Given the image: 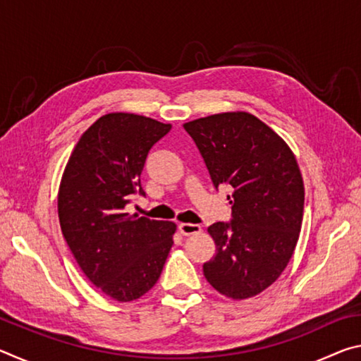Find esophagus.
Here are the masks:
<instances>
[{
	"mask_svg": "<svg viewBox=\"0 0 361 361\" xmlns=\"http://www.w3.org/2000/svg\"><path fill=\"white\" fill-rule=\"evenodd\" d=\"M178 231L181 232L183 235H194V234H199L200 231V226L199 224H192V223H180L178 224Z\"/></svg>",
	"mask_w": 361,
	"mask_h": 361,
	"instance_id": "esophagus-1",
	"label": "esophagus"
}]
</instances>
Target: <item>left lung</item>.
Returning a JSON list of instances; mask_svg holds the SVG:
<instances>
[{"label": "left lung", "instance_id": "left-lung-1", "mask_svg": "<svg viewBox=\"0 0 361 361\" xmlns=\"http://www.w3.org/2000/svg\"><path fill=\"white\" fill-rule=\"evenodd\" d=\"M213 186H232V219L209 228L216 253L204 264L213 288L232 299L259 295L295 252L304 213V183L282 138L245 111L186 122ZM228 199H231L228 195Z\"/></svg>", "mask_w": 361, "mask_h": 361}]
</instances>
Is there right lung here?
I'll return each mask as SVG.
<instances>
[{"instance_id": "add662e5", "label": "right lung", "mask_w": 361, "mask_h": 361, "mask_svg": "<svg viewBox=\"0 0 361 361\" xmlns=\"http://www.w3.org/2000/svg\"><path fill=\"white\" fill-rule=\"evenodd\" d=\"M172 129L132 113H109L79 138L59 188L62 234L90 282L106 296L129 302L161 277L176 224L129 215L149 149Z\"/></svg>"}]
</instances>
